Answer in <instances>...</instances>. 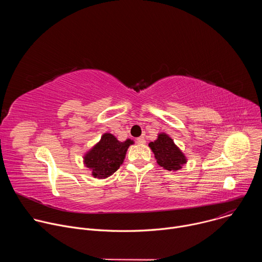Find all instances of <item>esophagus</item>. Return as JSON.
Returning <instances> with one entry per match:
<instances>
[{
  "label": "esophagus",
  "mask_w": 262,
  "mask_h": 262,
  "mask_svg": "<svg viewBox=\"0 0 262 262\" xmlns=\"http://www.w3.org/2000/svg\"><path fill=\"white\" fill-rule=\"evenodd\" d=\"M137 142H138L139 144H144V143H145V139H144V137H140V138H138V139H137Z\"/></svg>",
  "instance_id": "obj_1"
}]
</instances>
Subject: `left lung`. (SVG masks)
Returning a JSON list of instances; mask_svg holds the SVG:
<instances>
[{
	"mask_svg": "<svg viewBox=\"0 0 262 262\" xmlns=\"http://www.w3.org/2000/svg\"><path fill=\"white\" fill-rule=\"evenodd\" d=\"M152 149L158 164L166 170L176 171L182 168L186 163L184 155L174 144L173 140L166 134H160L155 142L149 143Z\"/></svg>",
	"mask_w": 262,
	"mask_h": 262,
	"instance_id": "left-lung-1",
	"label": "left lung"
}]
</instances>
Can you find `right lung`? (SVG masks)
<instances>
[{"label": "right lung", "mask_w": 262, "mask_h": 262, "mask_svg": "<svg viewBox=\"0 0 262 262\" xmlns=\"http://www.w3.org/2000/svg\"><path fill=\"white\" fill-rule=\"evenodd\" d=\"M134 142L118 141L112 134H104L100 141L85 156L84 163L97 178H105L116 172L123 163L127 148Z\"/></svg>", "instance_id": "right-lung-1"}]
</instances>
